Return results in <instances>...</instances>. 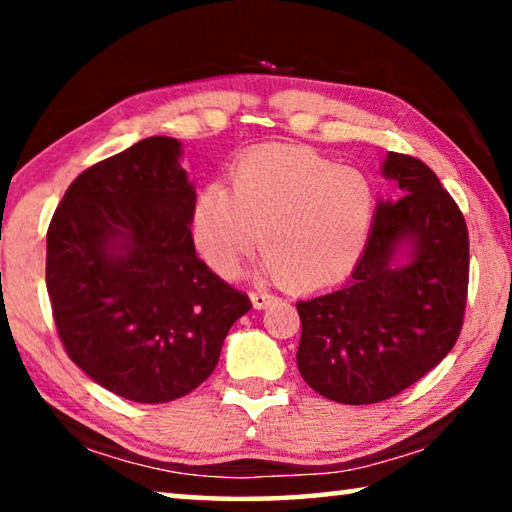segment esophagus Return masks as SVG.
Returning a JSON list of instances; mask_svg holds the SVG:
<instances>
[{"label": "esophagus", "mask_w": 512, "mask_h": 512, "mask_svg": "<svg viewBox=\"0 0 512 512\" xmlns=\"http://www.w3.org/2000/svg\"><path fill=\"white\" fill-rule=\"evenodd\" d=\"M250 300H253V307L255 309H266L275 298L271 296V293H266V291H253V293H250Z\"/></svg>", "instance_id": "34e87169"}]
</instances>
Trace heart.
Wrapping results in <instances>:
<instances>
[{
	"instance_id": "heart-1",
	"label": "heart",
	"mask_w": 512,
	"mask_h": 512,
	"mask_svg": "<svg viewBox=\"0 0 512 512\" xmlns=\"http://www.w3.org/2000/svg\"><path fill=\"white\" fill-rule=\"evenodd\" d=\"M375 196L359 169L336 167L302 146H264L230 169V192L205 185L192 207V235L205 264L232 277L259 246V275L293 291L327 287L366 246Z\"/></svg>"
}]
</instances>
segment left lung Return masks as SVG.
Masks as SVG:
<instances>
[{"mask_svg":"<svg viewBox=\"0 0 512 512\" xmlns=\"http://www.w3.org/2000/svg\"><path fill=\"white\" fill-rule=\"evenodd\" d=\"M379 198L352 277L298 302V370L327 400L375 404L436 368L461 334L470 244L465 219L436 173L388 151Z\"/></svg>","mask_w":512,"mask_h":512,"instance_id":"obj_1","label":"left lung"}]
</instances>
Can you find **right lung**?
Here are the masks:
<instances>
[{"label":"right lung","instance_id":"1","mask_svg":"<svg viewBox=\"0 0 512 512\" xmlns=\"http://www.w3.org/2000/svg\"><path fill=\"white\" fill-rule=\"evenodd\" d=\"M183 144L146 137L85 169L47 232V291L65 350L110 393H192L253 307L196 257Z\"/></svg>","mask_w":512,"mask_h":512}]
</instances>
